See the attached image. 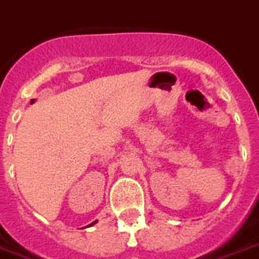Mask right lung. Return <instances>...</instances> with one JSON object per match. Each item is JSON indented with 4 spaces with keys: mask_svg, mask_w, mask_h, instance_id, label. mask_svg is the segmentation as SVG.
Returning a JSON list of instances; mask_svg holds the SVG:
<instances>
[{
    "mask_svg": "<svg viewBox=\"0 0 259 259\" xmlns=\"http://www.w3.org/2000/svg\"><path fill=\"white\" fill-rule=\"evenodd\" d=\"M96 223H97V221H93V223H92V224H89L88 227H92V225H95V224H96Z\"/></svg>",
    "mask_w": 259,
    "mask_h": 259,
    "instance_id": "add662e5",
    "label": "right lung"
}]
</instances>
